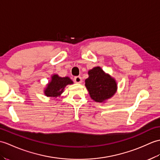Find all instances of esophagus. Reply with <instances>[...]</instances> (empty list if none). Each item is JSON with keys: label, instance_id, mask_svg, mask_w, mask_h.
Segmentation results:
<instances>
[{"label": "esophagus", "instance_id": "34e87169", "mask_svg": "<svg viewBox=\"0 0 160 160\" xmlns=\"http://www.w3.org/2000/svg\"><path fill=\"white\" fill-rule=\"evenodd\" d=\"M73 80L76 83H78V84L81 83L82 81V78L80 76H76L75 78H74Z\"/></svg>", "mask_w": 160, "mask_h": 160}]
</instances>
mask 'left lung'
Here are the masks:
<instances>
[{
  "instance_id": "obj_1",
  "label": "left lung",
  "mask_w": 160,
  "mask_h": 160,
  "mask_svg": "<svg viewBox=\"0 0 160 160\" xmlns=\"http://www.w3.org/2000/svg\"><path fill=\"white\" fill-rule=\"evenodd\" d=\"M85 86L92 99L96 102H104L112 98L117 90V84L113 78L106 73L100 67L89 70Z\"/></svg>"
}]
</instances>
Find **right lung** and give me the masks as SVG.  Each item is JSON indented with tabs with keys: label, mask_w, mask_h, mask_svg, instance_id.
I'll list each match as a JSON object with an SVG mask.
<instances>
[{
	"label": "right lung",
	"mask_w": 160,
	"mask_h": 160,
	"mask_svg": "<svg viewBox=\"0 0 160 160\" xmlns=\"http://www.w3.org/2000/svg\"><path fill=\"white\" fill-rule=\"evenodd\" d=\"M73 81L69 77H60L57 74H54L51 78L44 90V93L47 97L57 98L61 95L65 87L68 84H73Z\"/></svg>",
	"instance_id": "1"
}]
</instances>
